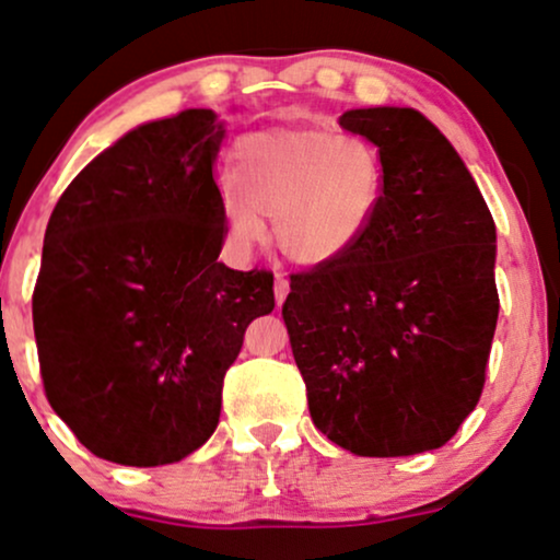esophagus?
Returning <instances> with one entry per match:
<instances>
[{"mask_svg": "<svg viewBox=\"0 0 560 560\" xmlns=\"http://www.w3.org/2000/svg\"><path fill=\"white\" fill-rule=\"evenodd\" d=\"M289 294V281L284 279V276H276L273 281V298H276V305H281V302L287 300Z\"/></svg>", "mask_w": 560, "mask_h": 560, "instance_id": "1", "label": "esophagus"}]
</instances>
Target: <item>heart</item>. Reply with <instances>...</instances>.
<instances>
[{
    "instance_id": "heart-1",
    "label": "heart",
    "mask_w": 560,
    "mask_h": 560,
    "mask_svg": "<svg viewBox=\"0 0 560 560\" xmlns=\"http://www.w3.org/2000/svg\"><path fill=\"white\" fill-rule=\"evenodd\" d=\"M381 148L357 132L268 127L232 151V182H221L229 240L250 250L271 219L281 255L298 266H331L368 237L386 200Z\"/></svg>"
}]
</instances>
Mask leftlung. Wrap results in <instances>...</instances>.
Listing matches in <instances>:
<instances>
[{"label": "left lung", "instance_id": "left-lung-1", "mask_svg": "<svg viewBox=\"0 0 560 560\" xmlns=\"http://www.w3.org/2000/svg\"><path fill=\"white\" fill-rule=\"evenodd\" d=\"M339 125L386 159L378 219L281 307L315 428L357 456L441 448L480 401L498 320L495 224L446 135L407 106Z\"/></svg>", "mask_w": 560, "mask_h": 560}]
</instances>
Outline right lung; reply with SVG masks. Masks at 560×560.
<instances>
[{
	"label": "right lung",
	"instance_id": "right-lung-1",
	"mask_svg": "<svg viewBox=\"0 0 560 560\" xmlns=\"http://www.w3.org/2000/svg\"><path fill=\"white\" fill-rule=\"evenodd\" d=\"M224 122L185 109L98 153L54 206L33 289L46 399L91 454L174 464L213 435L271 271L219 262Z\"/></svg>",
	"mask_w": 560,
	"mask_h": 560
}]
</instances>
